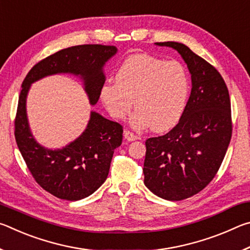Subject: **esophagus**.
<instances>
[{
	"label": "esophagus",
	"mask_w": 250,
	"mask_h": 250,
	"mask_svg": "<svg viewBox=\"0 0 250 250\" xmlns=\"http://www.w3.org/2000/svg\"><path fill=\"white\" fill-rule=\"evenodd\" d=\"M124 135H125V139L126 141H135V140H138L137 135L131 132V131H129V130H125V132H124Z\"/></svg>",
	"instance_id": "1"
}]
</instances>
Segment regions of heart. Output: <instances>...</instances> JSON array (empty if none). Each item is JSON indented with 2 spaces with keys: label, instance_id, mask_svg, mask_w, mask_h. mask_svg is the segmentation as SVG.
I'll return each mask as SVG.
<instances>
[{
  "label": "heart",
  "instance_id": "b5f03b06",
  "mask_svg": "<svg viewBox=\"0 0 250 250\" xmlns=\"http://www.w3.org/2000/svg\"><path fill=\"white\" fill-rule=\"evenodd\" d=\"M101 87L100 99L115 119L122 120L134 107L130 124L135 130L151 126L164 132L179 124L188 107L191 79L180 62H164L146 54L130 56Z\"/></svg>",
  "mask_w": 250,
  "mask_h": 250
}]
</instances>
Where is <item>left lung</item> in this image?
I'll return each mask as SVG.
<instances>
[{"instance_id": "8db88e82", "label": "left lung", "mask_w": 250, "mask_h": 250, "mask_svg": "<svg viewBox=\"0 0 250 250\" xmlns=\"http://www.w3.org/2000/svg\"><path fill=\"white\" fill-rule=\"evenodd\" d=\"M155 45L181 55L191 74L192 90L179 124L146 141L145 184L163 200L181 201L201 192L221 167L231 138L229 94L221 74L186 45Z\"/></svg>"}]
</instances>
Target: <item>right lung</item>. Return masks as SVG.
Listing matches in <instances>:
<instances>
[{"label":"right lung","instance_id":"obj_1","mask_svg":"<svg viewBox=\"0 0 250 250\" xmlns=\"http://www.w3.org/2000/svg\"><path fill=\"white\" fill-rule=\"evenodd\" d=\"M118 52L115 46L78 45L59 50L36 64L22 83L15 119V139L35 181L62 200L79 201L91 195L107 180L115 149L122 142V126L90 111L83 133L59 149H48L34 137L26 101L31 86L53 75H71L82 80L89 104H97L105 82L104 65Z\"/></svg>","mask_w":250,"mask_h":250}]
</instances>
